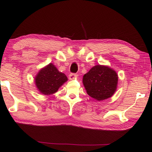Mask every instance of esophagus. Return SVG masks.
<instances>
[{
	"label": "esophagus",
	"instance_id": "34e87169",
	"mask_svg": "<svg viewBox=\"0 0 152 152\" xmlns=\"http://www.w3.org/2000/svg\"><path fill=\"white\" fill-rule=\"evenodd\" d=\"M76 74H74V73H70L69 74V80H73L76 77Z\"/></svg>",
	"mask_w": 152,
	"mask_h": 152
}]
</instances>
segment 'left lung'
<instances>
[{"label":"left lung","mask_w":152,"mask_h":152,"mask_svg":"<svg viewBox=\"0 0 152 152\" xmlns=\"http://www.w3.org/2000/svg\"><path fill=\"white\" fill-rule=\"evenodd\" d=\"M87 94L98 101L110 98L117 89L118 76L114 70L103 65H96L83 76Z\"/></svg>","instance_id":"1"}]
</instances>
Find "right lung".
<instances>
[{
  "instance_id": "1",
  "label": "right lung",
  "mask_w": 152,
  "mask_h": 152,
  "mask_svg": "<svg viewBox=\"0 0 152 152\" xmlns=\"http://www.w3.org/2000/svg\"><path fill=\"white\" fill-rule=\"evenodd\" d=\"M67 80L65 74L59 72L52 63L41 69L35 78V84L42 94L50 95L56 92Z\"/></svg>"
}]
</instances>
